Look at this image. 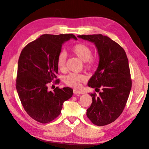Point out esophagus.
<instances>
[{
	"label": "esophagus",
	"instance_id": "esophagus-1",
	"mask_svg": "<svg viewBox=\"0 0 149 149\" xmlns=\"http://www.w3.org/2000/svg\"><path fill=\"white\" fill-rule=\"evenodd\" d=\"M73 93H74V94H83V93L82 91H79V90H78V89H74Z\"/></svg>",
	"mask_w": 149,
	"mask_h": 149
}]
</instances>
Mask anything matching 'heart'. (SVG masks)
<instances>
[{
  "mask_svg": "<svg viewBox=\"0 0 149 149\" xmlns=\"http://www.w3.org/2000/svg\"><path fill=\"white\" fill-rule=\"evenodd\" d=\"M71 52L81 60L84 61L85 66L88 68H91L96 64V59L92 57V49L84 43H77L71 48ZM66 56L64 52H61L57 56L56 65L60 70L65 68ZM86 80V77L83 74L70 73L65 78L66 83L71 87L79 88L81 84Z\"/></svg>",
  "mask_w": 149,
  "mask_h": 149,
  "instance_id": "b5f03b06",
  "label": "heart"
}]
</instances>
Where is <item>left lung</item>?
<instances>
[{
	"mask_svg": "<svg viewBox=\"0 0 149 149\" xmlns=\"http://www.w3.org/2000/svg\"><path fill=\"white\" fill-rule=\"evenodd\" d=\"M94 43L100 61L88 85L100 90V96L91 93L93 102L86 115L97 126L106 125L118 119L123 112L132 87L129 61L123 47L101 34L78 35Z\"/></svg>",
	"mask_w": 149,
	"mask_h": 149,
	"instance_id": "1",
	"label": "left lung"
}]
</instances>
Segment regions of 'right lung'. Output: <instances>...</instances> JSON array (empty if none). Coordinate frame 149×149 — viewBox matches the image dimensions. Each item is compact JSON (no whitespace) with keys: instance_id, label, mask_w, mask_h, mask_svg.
Masks as SVG:
<instances>
[{"instance_id":"add662e5","label":"right lung","mask_w":149,"mask_h":149,"mask_svg":"<svg viewBox=\"0 0 149 149\" xmlns=\"http://www.w3.org/2000/svg\"><path fill=\"white\" fill-rule=\"evenodd\" d=\"M73 34H44L24 48L18 62L16 88L25 111L40 123L52 121L61 113L63 102L73 96L69 87L48 91V83L55 81L58 68L57 56L62 45Z\"/></svg>"}]
</instances>
